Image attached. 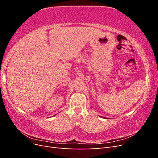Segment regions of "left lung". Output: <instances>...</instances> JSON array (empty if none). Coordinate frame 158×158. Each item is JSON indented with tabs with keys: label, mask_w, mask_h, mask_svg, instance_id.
Here are the masks:
<instances>
[{
	"label": "left lung",
	"mask_w": 158,
	"mask_h": 158,
	"mask_svg": "<svg viewBox=\"0 0 158 158\" xmlns=\"http://www.w3.org/2000/svg\"><path fill=\"white\" fill-rule=\"evenodd\" d=\"M103 118H106V117H103Z\"/></svg>",
	"instance_id": "1"
}]
</instances>
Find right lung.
<instances>
[{
    "label": "right lung",
    "instance_id": "obj_1",
    "mask_svg": "<svg viewBox=\"0 0 158 158\" xmlns=\"http://www.w3.org/2000/svg\"><path fill=\"white\" fill-rule=\"evenodd\" d=\"M54 116H55V115H54Z\"/></svg>",
    "mask_w": 158,
    "mask_h": 158
}]
</instances>
